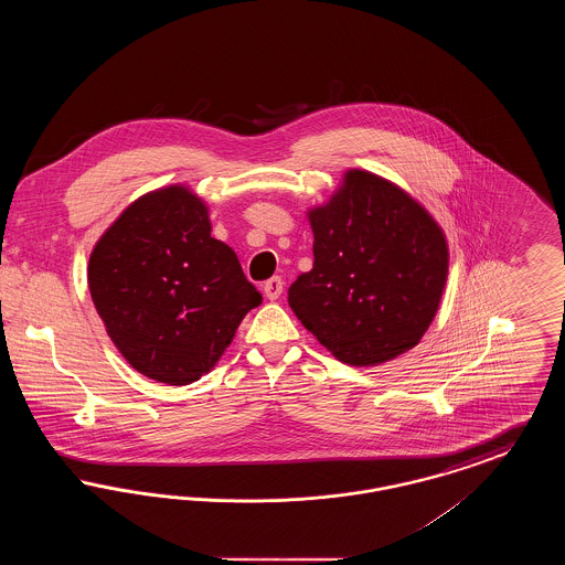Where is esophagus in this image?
Here are the masks:
<instances>
[{
    "instance_id": "1",
    "label": "esophagus",
    "mask_w": 565,
    "mask_h": 565,
    "mask_svg": "<svg viewBox=\"0 0 565 565\" xmlns=\"http://www.w3.org/2000/svg\"><path fill=\"white\" fill-rule=\"evenodd\" d=\"M263 290H265V295H267L269 300H277L281 292H284V279L281 277H270V279L265 281Z\"/></svg>"
}]
</instances>
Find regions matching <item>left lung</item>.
<instances>
[{
  "instance_id": "1",
  "label": "left lung",
  "mask_w": 565,
  "mask_h": 565,
  "mask_svg": "<svg viewBox=\"0 0 565 565\" xmlns=\"http://www.w3.org/2000/svg\"><path fill=\"white\" fill-rule=\"evenodd\" d=\"M307 215L313 269L288 290L296 318L353 366H375L415 348L449 273L436 220L403 189L362 169H350L330 201Z\"/></svg>"
}]
</instances>
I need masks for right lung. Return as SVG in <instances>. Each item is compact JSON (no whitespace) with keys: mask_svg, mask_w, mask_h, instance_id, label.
<instances>
[{"mask_svg":"<svg viewBox=\"0 0 565 565\" xmlns=\"http://www.w3.org/2000/svg\"><path fill=\"white\" fill-rule=\"evenodd\" d=\"M88 290L122 358L167 385L210 373L263 302L237 254L212 237L203 199L182 184L152 190L116 217L90 252Z\"/></svg>","mask_w":565,"mask_h":565,"instance_id":"1","label":"right lung"}]
</instances>
